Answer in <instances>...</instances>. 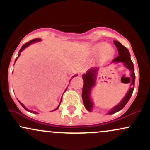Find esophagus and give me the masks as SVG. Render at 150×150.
<instances>
[{
  "label": "esophagus",
  "instance_id": "esophagus-1",
  "mask_svg": "<svg viewBox=\"0 0 150 150\" xmlns=\"http://www.w3.org/2000/svg\"><path fill=\"white\" fill-rule=\"evenodd\" d=\"M85 71H86V68L85 67H83V68L80 70V73L82 74V73H85Z\"/></svg>",
  "mask_w": 150,
  "mask_h": 150
}]
</instances>
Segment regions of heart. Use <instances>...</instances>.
Returning <instances> with one entry per match:
<instances>
[{
  "mask_svg": "<svg viewBox=\"0 0 150 150\" xmlns=\"http://www.w3.org/2000/svg\"><path fill=\"white\" fill-rule=\"evenodd\" d=\"M91 52L93 54H101V58L105 61L111 59L114 55V49L105 42H99L92 47Z\"/></svg>",
  "mask_w": 150,
  "mask_h": 150,
  "instance_id": "heart-1",
  "label": "heart"
}]
</instances>
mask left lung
I'll list each match as a JSON object with an SVG mask.
<instances>
[{
    "label": "left lung",
    "instance_id": "left-lung-1",
    "mask_svg": "<svg viewBox=\"0 0 150 150\" xmlns=\"http://www.w3.org/2000/svg\"><path fill=\"white\" fill-rule=\"evenodd\" d=\"M115 46H116L117 50L118 52V56H117L116 58L113 60L111 63H123L125 67L130 71V87L129 89L128 93L125 97L123 98L122 100L118 105L111 108L108 113V114H113L118 111H120L124 106L126 105L129 99L131 97L132 92H133L134 87H135V72H134V66L133 63L130 59V54L129 52L128 49L125 48L124 46L122 45L120 42H117V41H113ZM98 71H99V68H92L90 70L87 72V73L82 75V78L84 80V85L83 88H82V100H83L84 105H85V108H87V111H92L93 109V106H94V103L91 100L90 94L91 91H92V87L95 85L96 78H97V75Z\"/></svg>",
    "mask_w": 150,
    "mask_h": 150
}]
</instances>
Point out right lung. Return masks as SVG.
Returning <instances> with one entry per match:
<instances>
[{"mask_svg":"<svg viewBox=\"0 0 150 150\" xmlns=\"http://www.w3.org/2000/svg\"><path fill=\"white\" fill-rule=\"evenodd\" d=\"M39 41H41V39H32V40H31V41H30V42H27V43H26V44H24V45L22 46V48H21V49H20V51H19V53H19L18 56V57H17V58H16V59H15V61H17V59H18V57H19V56H20V52H22V51H23V50H24V49H25L26 47H27V46H30L31 44H33V43H35V42H39ZM75 76H77V75H75V76H73V77H75ZM66 89H65V90H66ZM61 100H62V98H61ZM19 102H20V104L22 105V107H23L24 108H25V110H27V111H30V112H31V113H37V112H36V111H30V110L27 109V108H26L25 106H24V104H22V103H21V102H20V101H19ZM61 102H60V104H59V105H58V107H57V108H56V109H54V110H53V111H55V110L58 109V107H59L60 104H61Z\"/></svg>","mask_w":150,"mask_h":150,"instance_id":"add662e5","label":"right lung"}]
</instances>
